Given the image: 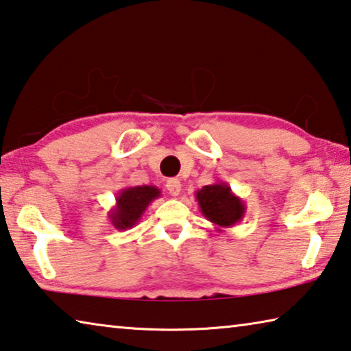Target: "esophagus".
<instances>
[{"label":"esophagus","instance_id":"esophagus-1","mask_svg":"<svg viewBox=\"0 0 351 351\" xmlns=\"http://www.w3.org/2000/svg\"><path fill=\"white\" fill-rule=\"evenodd\" d=\"M165 187H167L169 193L171 196H178L181 193V181L176 180V178H170L167 180V184H165Z\"/></svg>","mask_w":351,"mask_h":351}]
</instances>
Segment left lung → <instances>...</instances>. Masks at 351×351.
<instances>
[{"mask_svg":"<svg viewBox=\"0 0 351 351\" xmlns=\"http://www.w3.org/2000/svg\"><path fill=\"white\" fill-rule=\"evenodd\" d=\"M195 197L201 213L206 219L216 226V230L233 227L242 221L245 215V204L232 192L227 182L218 181L197 190Z\"/></svg>","mask_w":351,"mask_h":351,"instance_id":"obj_1","label":"left lung"}]
</instances>
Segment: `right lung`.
<instances>
[{
	"label": "right lung",
	"mask_w": 351,
	"mask_h": 351,
	"mask_svg": "<svg viewBox=\"0 0 351 351\" xmlns=\"http://www.w3.org/2000/svg\"><path fill=\"white\" fill-rule=\"evenodd\" d=\"M161 196V190L155 186H135L121 189L114 206L109 210L112 226L118 230H129L135 227L147 207L156 197Z\"/></svg>",
	"instance_id": "1"
}]
</instances>
